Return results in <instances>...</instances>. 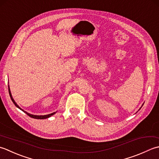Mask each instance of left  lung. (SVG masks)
I'll list each match as a JSON object with an SVG mask.
<instances>
[{
  "label": "left lung",
  "instance_id": "obj_1",
  "mask_svg": "<svg viewBox=\"0 0 159 159\" xmlns=\"http://www.w3.org/2000/svg\"><path fill=\"white\" fill-rule=\"evenodd\" d=\"M143 105H142V106H143ZM142 106H141V107H142ZM141 108H139V110H140V109L141 108Z\"/></svg>",
  "mask_w": 159,
  "mask_h": 159
}]
</instances>
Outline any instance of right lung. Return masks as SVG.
I'll list each match as a JSON object with an SVG mask.
<instances>
[{
	"label": "right lung",
	"instance_id": "right-lung-1",
	"mask_svg": "<svg viewBox=\"0 0 159 159\" xmlns=\"http://www.w3.org/2000/svg\"><path fill=\"white\" fill-rule=\"evenodd\" d=\"M8 88H9V96H10L11 101L13 102V103H14V105H15L16 107H17L18 108H19L20 110H21L22 111H23L24 112H25L26 114H27V115L30 116V117H32V118H34V119H47V118L50 117V116H51L53 115L54 114H56V112H53V113H51V114L46 115H31V114H30V113H28L27 112L25 111L24 110H22V109L20 108V107L17 104V103H16V102L14 101V99H13V98H12L11 93V91H10V89H9V86H8Z\"/></svg>",
	"mask_w": 159,
	"mask_h": 159
}]
</instances>
